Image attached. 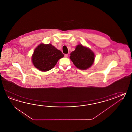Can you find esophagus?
Returning a JSON list of instances; mask_svg holds the SVG:
<instances>
[{
	"instance_id": "obj_1",
	"label": "esophagus",
	"mask_w": 132,
	"mask_h": 132,
	"mask_svg": "<svg viewBox=\"0 0 132 132\" xmlns=\"http://www.w3.org/2000/svg\"><path fill=\"white\" fill-rule=\"evenodd\" d=\"M68 55H69V54H65L64 55V57H68Z\"/></svg>"
}]
</instances>
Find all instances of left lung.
Returning <instances> with one entry per match:
<instances>
[{"mask_svg": "<svg viewBox=\"0 0 132 132\" xmlns=\"http://www.w3.org/2000/svg\"><path fill=\"white\" fill-rule=\"evenodd\" d=\"M70 59L76 67L80 70H86L94 63L95 55L89 48L78 45L75 50L70 53Z\"/></svg>", "mask_w": 132, "mask_h": 132, "instance_id": "obj_1", "label": "left lung"}]
</instances>
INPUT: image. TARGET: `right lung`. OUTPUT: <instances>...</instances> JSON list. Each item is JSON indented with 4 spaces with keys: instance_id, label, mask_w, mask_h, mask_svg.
<instances>
[{
    "instance_id": "obj_1",
    "label": "right lung",
    "mask_w": 132,
    "mask_h": 132,
    "mask_svg": "<svg viewBox=\"0 0 132 132\" xmlns=\"http://www.w3.org/2000/svg\"><path fill=\"white\" fill-rule=\"evenodd\" d=\"M63 56L62 52L51 44L42 43L35 48L32 56V62L39 70L47 71L53 69L58 60Z\"/></svg>"
}]
</instances>
